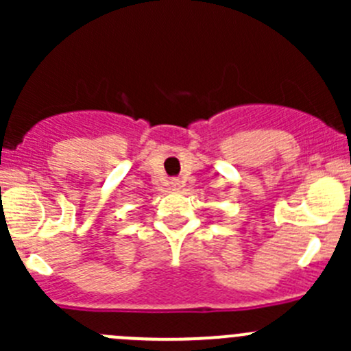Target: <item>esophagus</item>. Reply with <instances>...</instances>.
<instances>
[{
	"mask_svg": "<svg viewBox=\"0 0 351 351\" xmlns=\"http://www.w3.org/2000/svg\"><path fill=\"white\" fill-rule=\"evenodd\" d=\"M175 185H178V183H175Z\"/></svg>",
	"mask_w": 351,
	"mask_h": 351,
	"instance_id": "esophagus-1",
	"label": "esophagus"
}]
</instances>
